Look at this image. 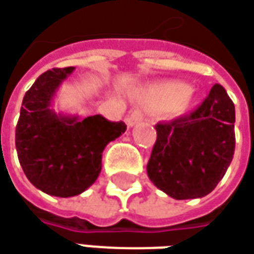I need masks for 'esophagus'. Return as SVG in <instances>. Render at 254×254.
<instances>
[{
	"label": "esophagus",
	"instance_id": "esophagus-1",
	"mask_svg": "<svg viewBox=\"0 0 254 254\" xmlns=\"http://www.w3.org/2000/svg\"><path fill=\"white\" fill-rule=\"evenodd\" d=\"M143 119V114H142V111H133L127 119V127H133L136 125L137 122H140Z\"/></svg>",
	"mask_w": 254,
	"mask_h": 254
}]
</instances>
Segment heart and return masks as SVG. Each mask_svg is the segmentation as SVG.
I'll return each instance as SVG.
<instances>
[{
  "label": "heart",
  "instance_id": "b5f03b06",
  "mask_svg": "<svg viewBox=\"0 0 254 254\" xmlns=\"http://www.w3.org/2000/svg\"><path fill=\"white\" fill-rule=\"evenodd\" d=\"M195 90L186 87L179 81H166L149 88L143 94V100L156 107H167L173 104L177 112L187 111L195 101Z\"/></svg>",
  "mask_w": 254,
  "mask_h": 254
}]
</instances>
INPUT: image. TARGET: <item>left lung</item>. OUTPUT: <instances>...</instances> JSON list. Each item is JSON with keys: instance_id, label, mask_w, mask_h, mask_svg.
<instances>
[{"instance_id": "obj_1", "label": "left lung", "mask_w": 254, "mask_h": 254, "mask_svg": "<svg viewBox=\"0 0 254 254\" xmlns=\"http://www.w3.org/2000/svg\"><path fill=\"white\" fill-rule=\"evenodd\" d=\"M147 176L174 199L208 195L228 170L235 152V105L215 84L190 114L159 122Z\"/></svg>"}]
</instances>
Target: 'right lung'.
<instances>
[{
    "label": "right lung",
    "instance_id": "obj_1",
    "mask_svg": "<svg viewBox=\"0 0 254 254\" xmlns=\"http://www.w3.org/2000/svg\"><path fill=\"white\" fill-rule=\"evenodd\" d=\"M74 67L53 68L26 91L15 130L18 159L35 187L55 197H74L95 183L105 146L127 130L102 115L81 119L56 114L52 102Z\"/></svg>",
    "mask_w": 254,
    "mask_h": 254
}]
</instances>
